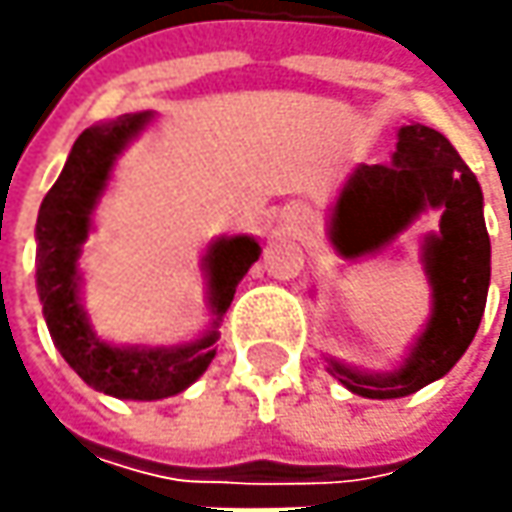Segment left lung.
Instances as JSON below:
<instances>
[{
	"instance_id": "8db88e82",
	"label": "left lung",
	"mask_w": 512,
	"mask_h": 512,
	"mask_svg": "<svg viewBox=\"0 0 512 512\" xmlns=\"http://www.w3.org/2000/svg\"><path fill=\"white\" fill-rule=\"evenodd\" d=\"M473 170L439 130L404 125L390 165H359L330 213V242L344 259L373 256L424 210H439V233L422 245L433 313L402 367L362 373L330 359V373L364 399H402L442 379L470 347L487 305L490 236Z\"/></svg>"
}]
</instances>
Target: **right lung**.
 Wrapping results in <instances>:
<instances>
[{
	"instance_id": "add662e5",
	"label": "right lung",
	"mask_w": 512,
	"mask_h": 512,
	"mask_svg": "<svg viewBox=\"0 0 512 512\" xmlns=\"http://www.w3.org/2000/svg\"><path fill=\"white\" fill-rule=\"evenodd\" d=\"M153 113H125L82 130L36 219V290L50 339L79 379L116 399L153 402L182 393L216 356L219 322L262 247L253 236H222L205 253L213 325L205 336L173 347L102 342L79 296V256L93 227V210L108 187L113 162L145 130Z\"/></svg>"
}]
</instances>
